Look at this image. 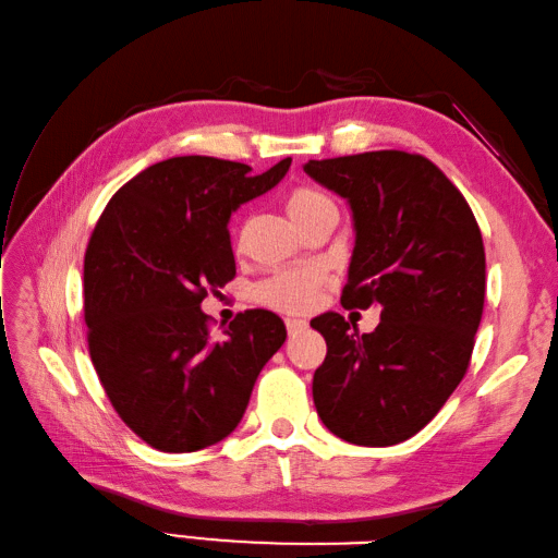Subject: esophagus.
Masks as SVG:
<instances>
[{
	"label": "esophagus",
	"instance_id": "esophagus-1",
	"mask_svg": "<svg viewBox=\"0 0 558 558\" xmlns=\"http://www.w3.org/2000/svg\"><path fill=\"white\" fill-rule=\"evenodd\" d=\"M284 328H288V332H290V335H296V332L306 330V328H308V323H306V320H302V318H288V320H284Z\"/></svg>",
	"mask_w": 558,
	"mask_h": 558
}]
</instances>
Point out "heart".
Wrapping results in <instances>:
<instances>
[{
  "instance_id": "heart-1",
  "label": "heart",
  "mask_w": 558,
  "mask_h": 558,
  "mask_svg": "<svg viewBox=\"0 0 558 558\" xmlns=\"http://www.w3.org/2000/svg\"><path fill=\"white\" fill-rule=\"evenodd\" d=\"M284 209L296 226L308 223L311 218L323 214H338V206L328 197L311 185L292 187L284 197ZM328 276L318 266H302V268H280L276 274L266 276L256 282L254 300L280 314H308L320 300V292L326 288Z\"/></svg>"
}]
</instances>
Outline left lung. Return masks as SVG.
I'll list each match as a JSON object with an SVG mask.
<instances>
[{"label": "left lung", "instance_id": "8db88e82", "mask_svg": "<svg viewBox=\"0 0 558 558\" xmlns=\"http://www.w3.org/2000/svg\"><path fill=\"white\" fill-rule=\"evenodd\" d=\"M304 171L354 211L342 306L380 308L359 335L338 311L311 320L328 344L314 404L330 433L390 447L430 423L471 364L485 306V244L459 187L421 157L380 149L308 161Z\"/></svg>", "mask_w": 558, "mask_h": 558}]
</instances>
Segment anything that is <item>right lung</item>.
<instances>
[{
  "mask_svg": "<svg viewBox=\"0 0 558 558\" xmlns=\"http://www.w3.org/2000/svg\"><path fill=\"white\" fill-rule=\"evenodd\" d=\"M290 163L252 175L247 163L214 157L159 161L113 194L89 235V359L116 413L154 449L185 454L228 437L288 338L264 308L218 336L199 304L235 278L230 214L276 187Z\"/></svg>",
  "mask_w": 558,
  "mask_h": 558,
  "instance_id": "right-lung-1",
  "label": "right lung"
}]
</instances>
